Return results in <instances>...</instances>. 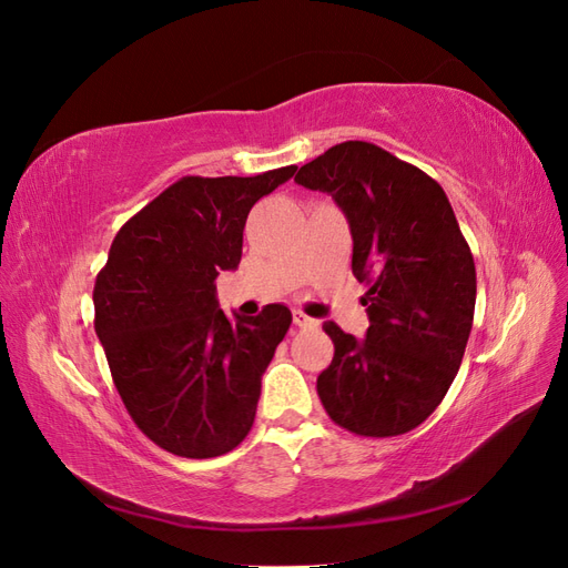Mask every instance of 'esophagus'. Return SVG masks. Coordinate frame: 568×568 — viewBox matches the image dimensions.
<instances>
[{"mask_svg": "<svg viewBox=\"0 0 568 568\" xmlns=\"http://www.w3.org/2000/svg\"><path fill=\"white\" fill-rule=\"evenodd\" d=\"M294 324H296V326H311V324H315V320L307 317V315L301 313V311H294Z\"/></svg>", "mask_w": 568, "mask_h": 568, "instance_id": "1", "label": "esophagus"}]
</instances>
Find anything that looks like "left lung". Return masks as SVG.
<instances>
[{"label":"left lung","mask_w":568,"mask_h":568,"mask_svg":"<svg viewBox=\"0 0 568 568\" xmlns=\"http://www.w3.org/2000/svg\"><path fill=\"white\" fill-rule=\"evenodd\" d=\"M296 182L326 192L353 234V274L367 284L365 338L334 322V359L320 400L357 436H400L448 393L467 348L476 267L443 186L382 146L343 142L305 163Z\"/></svg>","instance_id":"1"}]
</instances>
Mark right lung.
<instances>
[{
  "mask_svg": "<svg viewBox=\"0 0 568 568\" xmlns=\"http://www.w3.org/2000/svg\"><path fill=\"white\" fill-rule=\"evenodd\" d=\"M294 173L178 180L120 227L97 274L94 329L113 384L142 434L168 453L217 457L251 432L291 311L272 303L230 322L215 280L239 267L255 201Z\"/></svg>",
  "mask_w": 568,
  "mask_h": 568,
  "instance_id": "1",
  "label": "right lung"
}]
</instances>
